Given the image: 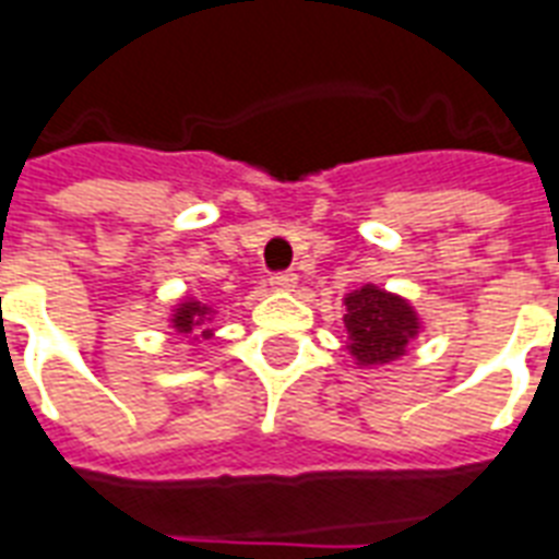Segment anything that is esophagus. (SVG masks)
Here are the masks:
<instances>
[{"instance_id": "1", "label": "esophagus", "mask_w": 559, "mask_h": 559, "mask_svg": "<svg viewBox=\"0 0 559 559\" xmlns=\"http://www.w3.org/2000/svg\"><path fill=\"white\" fill-rule=\"evenodd\" d=\"M296 272H275L270 278L272 289H281V293H287V289L296 287Z\"/></svg>"}]
</instances>
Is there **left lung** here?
<instances>
[{
	"instance_id": "obj_1",
	"label": "left lung",
	"mask_w": 559,
	"mask_h": 559,
	"mask_svg": "<svg viewBox=\"0 0 559 559\" xmlns=\"http://www.w3.org/2000/svg\"><path fill=\"white\" fill-rule=\"evenodd\" d=\"M346 348L357 366H383L407 352L421 331L419 313L407 298L364 284L346 296Z\"/></svg>"
}]
</instances>
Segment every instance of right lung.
<instances>
[{
  "mask_svg": "<svg viewBox=\"0 0 559 559\" xmlns=\"http://www.w3.org/2000/svg\"><path fill=\"white\" fill-rule=\"evenodd\" d=\"M216 317V310L211 305H204L199 298H181L176 308H173V317H169V325L173 331L181 336H193V340H207L213 334V328H207V322Z\"/></svg>",
  "mask_w": 559,
  "mask_h": 559,
  "instance_id": "right-lung-1",
  "label": "right lung"
}]
</instances>
